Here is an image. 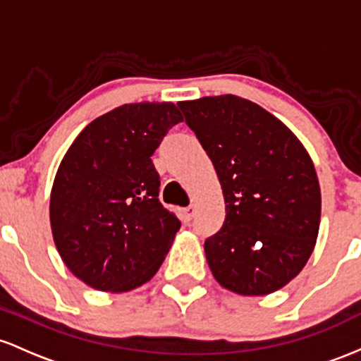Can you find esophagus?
Returning a JSON list of instances; mask_svg holds the SVG:
<instances>
[{
	"mask_svg": "<svg viewBox=\"0 0 361 361\" xmlns=\"http://www.w3.org/2000/svg\"><path fill=\"white\" fill-rule=\"evenodd\" d=\"M192 216H194L192 206H188V208H184L180 212V218H182V221H184V224H189V221L192 220Z\"/></svg>",
	"mask_w": 361,
	"mask_h": 361,
	"instance_id": "obj_1",
	"label": "esophagus"
}]
</instances>
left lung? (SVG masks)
<instances>
[{
  "label": "left lung",
  "mask_w": 361,
  "mask_h": 361,
  "mask_svg": "<svg viewBox=\"0 0 361 361\" xmlns=\"http://www.w3.org/2000/svg\"><path fill=\"white\" fill-rule=\"evenodd\" d=\"M179 107L224 189V226L204 242L213 276L238 295L273 293L300 273L319 233L321 189L309 153L281 121L240 97Z\"/></svg>",
  "instance_id": "obj_1"
}]
</instances>
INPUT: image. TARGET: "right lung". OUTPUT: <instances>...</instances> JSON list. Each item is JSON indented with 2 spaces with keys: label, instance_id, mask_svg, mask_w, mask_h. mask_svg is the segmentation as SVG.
<instances>
[{
  "label": "right lung",
  "instance_id": "add662e5",
  "mask_svg": "<svg viewBox=\"0 0 361 361\" xmlns=\"http://www.w3.org/2000/svg\"><path fill=\"white\" fill-rule=\"evenodd\" d=\"M179 123L170 102L121 105L92 121L61 161L52 235L64 264L92 288H137L164 262L180 221L159 201L152 155Z\"/></svg>",
  "mask_w": 361,
  "mask_h": 361
}]
</instances>
